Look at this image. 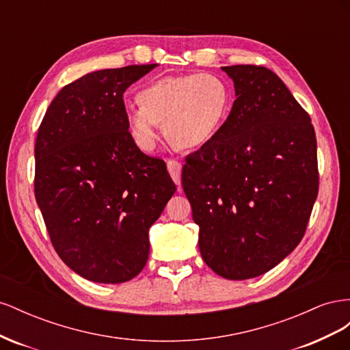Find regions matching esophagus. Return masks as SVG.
Returning a JSON list of instances; mask_svg holds the SVG:
<instances>
[{
    "mask_svg": "<svg viewBox=\"0 0 350 350\" xmlns=\"http://www.w3.org/2000/svg\"><path fill=\"white\" fill-rule=\"evenodd\" d=\"M181 162L176 161V159H169L167 161V171L176 185H181Z\"/></svg>",
    "mask_w": 350,
    "mask_h": 350,
    "instance_id": "obj_1",
    "label": "esophagus"
}]
</instances>
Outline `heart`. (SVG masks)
I'll return each instance as SVG.
<instances>
[{
  "instance_id": "obj_1",
  "label": "heart",
  "mask_w": 350,
  "mask_h": 350,
  "mask_svg": "<svg viewBox=\"0 0 350 350\" xmlns=\"http://www.w3.org/2000/svg\"><path fill=\"white\" fill-rule=\"evenodd\" d=\"M137 102L126 112V124L139 149H154L157 124H163L166 137L179 149H197L213 140L224 126L230 92L213 74L166 76L144 84L137 92Z\"/></svg>"
}]
</instances>
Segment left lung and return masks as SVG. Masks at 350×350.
Wrapping results in <instances>:
<instances>
[{
  "mask_svg": "<svg viewBox=\"0 0 350 350\" xmlns=\"http://www.w3.org/2000/svg\"><path fill=\"white\" fill-rule=\"evenodd\" d=\"M235 102L221 130L187 157L183 188L207 266L229 280L269 271L301 242L319 194L310 115L266 67H221Z\"/></svg>",
  "mask_w": 350,
  "mask_h": 350,
  "instance_id": "8db88e82",
  "label": "left lung"
}]
</instances>
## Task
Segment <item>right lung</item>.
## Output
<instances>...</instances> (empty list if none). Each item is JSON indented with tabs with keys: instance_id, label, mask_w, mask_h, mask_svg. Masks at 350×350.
I'll list each match as a JSON object with an SVG mask.
<instances>
[{
	"instance_id": "obj_1",
	"label": "right lung",
	"mask_w": 350,
	"mask_h": 350,
	"mask_svg": "<svg viewBox=\"0 0 350 350\" xmlns=\"http://www.w3.org/2000/svg\"><path fill=\"white\" fill-rule=\"evenodd\" d=\"M156 64L108 68L62 88L35 144V197L59 258L81 278L124 283L149 258V229L175 193L162 159L129 131L122 94Z\"/></svg>"
}]
</instances>
